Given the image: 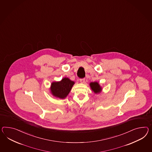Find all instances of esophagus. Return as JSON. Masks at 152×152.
<instances>
[{
	"label": "esophagus",
	"instance_id": "esophagus-1",
	"mask_svg": "<svg viewBox=\"0 0 152 152\" xmlns=\"http://www.w3.org/2000/svg\"><path fill=\"white\" fill-rule=\"evenodd\" d=\"M80 83H85V79L84 78H83V79H80Z\"/></svg>",
	"mask_w": 152,
	"mask_h": 152
}]
</instances>
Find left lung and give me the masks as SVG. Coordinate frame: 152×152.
Masks as SVG:
<instances>
[{
	"instance_id": "1",
	"label": "left lung",
	"mask_w": 152,
	"mask_h": 152,
	"mask_svg": "<svg viewBox=\"0 0 152 152\" xmlns=\"http://www.w3.org/2000/svg\"><path fill=\"white\" fill-rule=\"evenodd\" d=\"M90 87L94 93L96 94L100 93L102 91V87L97 82H91L89 84Z\"/></svg>"
}]
</instances>
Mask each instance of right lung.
<instances>
[{"instance_id": "right-lung-1", "label": "right lung", "mask_w": 152, "mask_h": 152, "mask_svg": "<svg viewBox=\"0 0 152 152\" xmlns=\"http://www.w3.org/2000/svg\"><path fill=\"white\" fill-rule=\"evenodd\" d=\"M74 84V82L66 77L61 81L52 82L50 88L51 93L55 97L64 99L68 96Z\"/></svg>"}]
</instances>
